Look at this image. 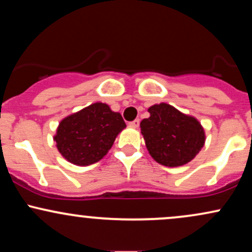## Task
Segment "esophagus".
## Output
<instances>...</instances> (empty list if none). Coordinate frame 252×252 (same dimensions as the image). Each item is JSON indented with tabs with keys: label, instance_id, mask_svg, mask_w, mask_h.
<instances>
[{
	"label": "esophagus",
	"instance_id": "1",
	"mask_svg": "<svg viewBox=\"0 0 252 252\" xmlns=\"http://www.w3.org/2000/svg\"><path fill=\"white\" fill-rule=\"evenodd\" d=\"M129 126H131V128H137V126H140V120H138V118H137V120L132 121V122L129 123Z\"/></svg>",
	"mask_w": 252,
	"mask_h": 252
}]
</instances>
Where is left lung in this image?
Returning a JSON list of instances; mask_svg holds the SVG:
<instances>
[{
  "instance_id": "obj_1",
  "label": "left lung",
  "mask_w": 252,
  "mask_h": 252,
  "mask_svg": "<svg viewBox=\"0 0 252 252\" xmlns=\"http://www.w3.org/2000/svg\"><path fill=\"white\" fill-rule=\"evenodd\" d=\"M141 122V134L150 156L166 167H179L195 158L205 144V130L195 117L167 103L152 105Z\"/></svg>"
}]
</instances>
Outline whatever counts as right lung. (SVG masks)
I'll return each mask as SVG.
<instances>
[{
  "label": "right lung",
  "mask_w": 252,
  "mask_h": 252,
  "mask_svg": "<svg viewBox=\"0 0 252 252\" xmlns=\"http://www.w3.org/2000/svg\"><path fill=\"white\" fill-rule=\"evenodd\" d=\"M126 126L120 112L97 102L60 121L53 140L65 160L84 167L102 160Z\"/></svg>",
  "instance_id": "add662e5"
}]
</instances>
